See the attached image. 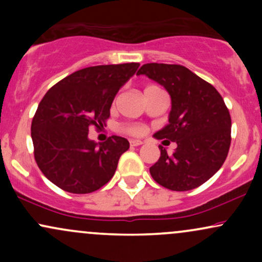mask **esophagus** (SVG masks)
<instances>
[{
  "mask_svg": "<svg viewBox=\"0 0 262 262\" xmlns=\"http://www.w3.org/2000/svg\"><path fill=\"white\" fill-rule=\"evenodd\" d=\"M141 144H143L141 140H130V146H139Z\"/></svg>",
  "mask_w": 262,
  "mask_h": 262,
  "instance_id": "1",
  "label": "esophagus"
}]
</instances>
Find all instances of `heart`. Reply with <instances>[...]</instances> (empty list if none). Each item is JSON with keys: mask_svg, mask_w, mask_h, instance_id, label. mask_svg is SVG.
<instances>
[{"mask_svg": "<svg viewBox=\"0 0 262 262\" xmlns=\"http://www.w3.org/2000/svg\"><path fill=\"white\" fill-rule=\"evenodd\" d=\"M155 89H158V87H156V86H148L145 89V91H146V90H155ZM128 132L130 134H133V135H139V134H141V132H143V129H141V127H138V125H132V127L128 128Z\"/></svg>", "mask_w": 262, "mask_h": 262, "instance_id": "obj_1", "label": "heart"}]
</instances>
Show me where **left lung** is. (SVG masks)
I'll list each match as a JSON object with an SVG mask.
<instances>
[{"label": "left lung", "instance_id": "left-lung-1", "mask_svg": "<svg viewBox=\"0 0 262 262\" xmlns=\"http://www.w3.org/2000/svg\"><path fill=\"white\" fill-rule=\"evenodd\" d=\"M137 75L160 83L171 97L169 123L154 138L175 141L177 148L169 155L159 145L160 158L150 167V175L172 191L203 185L221 169L229 151L231 119L222 96L182 65L144 64Z\"/></svg>", "mask_w": 262, "mask_h": 262}]
</instances>
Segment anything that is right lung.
<instances>
[{
  "mask_svg": "<svg viewBox=\"0 0 262 262\" xmlns=\"http://www.w3.org/2000/svg\"><path fill=\"white\" fill-rule=\"evenodd\" d=\"M138 68V62L91 66L45 93L32 122V140L39 169L54 185L83 194L112 179L129 141L112 135L97 144L89 128L103 127L114 97Z\"/></svg>",
  "mask_w": 262,
  "mask_h": 262,
  "instance_id": "right-lung-1",
  "label": "right lung"
}]
</instances>
